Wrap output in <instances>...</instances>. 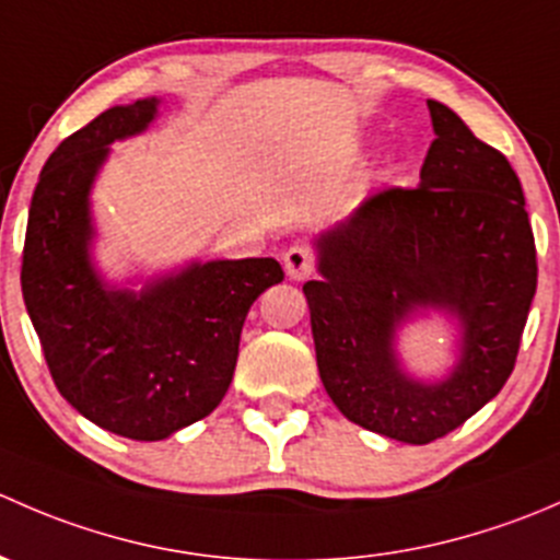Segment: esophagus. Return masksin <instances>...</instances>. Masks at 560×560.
<instances>
[{
    "instance_id": "34e87169",
    "label": "esophagus",
    "mask_w": 560,
    "mask_h": 560,
    "mask_svg": "<svg viewBox=\"0 0 560 560\" xmlns=\"http://www.w3.org/2000/svg\"><path fill=\"white\" fill-rule=\"evenodd\" d=\"M284 268H287V276H290V279H295V281L308 279V276H312V270H314L312 248L303 246V244H295V246L287 248Z\"/></svg>"
}]
</instances>
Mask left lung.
I'll return each mask as SVG.
<instances>
[{
  "label": "left lung",
  "mask_w": 560,
  "mask_h": 560,
  "mask_svg": "<svg viewBox=\"0 0 560 560\" xmlns=\"http://www.w3.org/2000/svg\"><path fill=\"white\" fill-rule=\"evenodd\" d=\"M436 140L420 186H385L316 241L306 281L322 385L347 420L431 444L477 415L515 369L536 292V246L510 160L428 100ZM420 305L462 319L464 352L442 386L397 371L394 325Z\"/></svg>",
  "instance_id": "obj_1"
}]
</instances>
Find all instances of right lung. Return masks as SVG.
I'll return each instance as SVG.
<instances>
[{
  "mask_svg": "<svg viewBox=\"0 0 560 560\" xmlns=\"http://www.w3.org/2000/svg\"><path fill=\"white\" fill-rule=\"evenodd\" d=\"M156 100L100 113L61 140L35 186L21 292L54 385L86 420L160 442L202 420L233 382L252 303L284 281L270 257L191 265L132 292L105 290L89 262V189L107 143L149 127Z\"/></svg>",
  "mask_w": 560,
  "mask_h": 560,
  "instance_id": "right-lung-1",
  "label": "right lung"
}]
</instances>
